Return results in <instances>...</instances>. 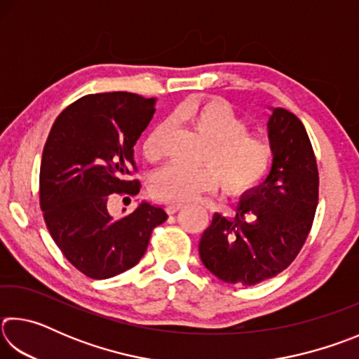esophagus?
<instances>
[{"mask_svg": "<svg viewBox=\"0 0 359 359\" xmlns=\"http://www.w3.org/2000/svg\"><path fill=\"white\" fill-rule=\"evenodd\" d=\"M184 209V204H168L166 205V210H168V214H175V212H179V210H182Z\"/></svg>", "mask_w": 359, "mask_h": 359, "instance_id": "obj_1", "label": "esophagus"}]
</instances>
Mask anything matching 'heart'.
<instances>
[{
    "instance_id": "obj_1",
    "label": "heart",
    "mask_w": 359,
    "mask_h": 359,
    "mask_svg": "<svg viewBox=\"0 0 359 359\" xmlns=\"http://www.w3.org/2000/svg\"><path fill=\"white\" fill-rule=\"evenodd\" d=\"M171 123H185L199 133L208 149L203 154L205 165L187 168L168 165L151 179V191L168 203H188L199 194L223 185L229 194H239L257 185L269 168L272 149L266 137L247 131V121L222 98L188 101L169 115ZM168 125L161 123L149 133L142 154L149 161L165 155Z\"/></svg>"
}]
</instances>
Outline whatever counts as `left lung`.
<instances>
[{
	"mask_svg": "<svg viewBox=\"0 0 359 359\" xmlns=\"http://www.w3.org/2000/svg\"><path fill=\"white\" fill-rule=\"evenodd\" d=\"M271 109L269 174L242 194L234 218L215 214L199 241L203 264L226 283L252 287L287 269L317 210L318 169L307 131L293 112Z\"/></svg>",
	"mask_w": 359,
	"mask_h": 359,
	"instance_id": "left-lung-1",
	"label": "left lung"
}]
</instances>
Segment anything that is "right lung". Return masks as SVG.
I'll return each mask as SVG.
<instances>
[{
  "mask_svg": "<svg viewBox=\"0 0 359 359\" xmlns=\"http://www.w3.org/2000/svg\"><path fill=\"white\" fill-rule=\"evenodd\" d=\"M156 98L114 92L87 95L58 115L41 160L39 196L48 233L69 263L102 280L136 266L155 226L166 222L160 205L139 203L114 218L109 194L139 193L130 180L135 144L155 114Z\"/></svg>",
  "mask_w": 359,
  "mask_h": 359,
  "instance_id": "1",
  "label": "right lung"
}]
</instances>
